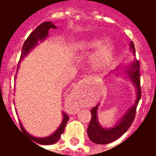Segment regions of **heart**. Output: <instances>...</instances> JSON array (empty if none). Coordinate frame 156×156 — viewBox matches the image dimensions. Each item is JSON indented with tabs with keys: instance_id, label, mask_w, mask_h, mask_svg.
Masks as SVG:
<instances>
[{
	"instance_id": "heart-1",
	"label": "heart",
	"mask_w": 156,
	"mask_h": 156,
	"mask_svg": "<svg viewBox=\"0 0 156 156\" xmlns=\"http://www.w3.org/2000/svg\"><path fill=\"white\" fill-rule=\"evenodd\" d=\"M102 40H93L91 41L85 42L81 45L82 48H94L101 43ZM115 53V45L112 42H106L101 45L92 58L93 64L95 68H104L111 62Z\"/></svg>"
}]
</instances>
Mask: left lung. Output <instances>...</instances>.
I'll list each match as a JSON object with an SVG mask.
<instances>
[{
	"label": "left lung",
	"mask_w": 156,
	"mask_h": 156,
	"mask_svg": "<svg viewBox=\"0 0 156 156\" xmlns=\"http://www.w3.org/2000/svg\"><path fill=\"white\" fill-rule=\"evenodd\" d=\"M129 50L135 55V48L133 41L129 43ZM113 74L116 76L123 77L124 79H129L135 88L136 99L124 115L116 122L113 127L104 128L99 124L98 120V109L99 104L91 109L92 119L87 129L88 135L90 140L94 144H109L113 141L116 140L128 130L130 127L132 122L134 121L135 112L137 108L138 103L141 98L140 89V62L134 58L129 65L118 66L114 71L111 72Z\"/></svg>",
	"instance_id": "1"
}]
</instances>
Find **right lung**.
Masks as SVG:
<instances>
[{
  "label": "right lung",
  "instance_id": "1",
  "mask_svg": "<svg viewBox=\"0 0 156 156\" xmlns=\"http://www.w3.org/2000/svg\"><path fill=\"white\" fill-rule=\"evenodd\" d=\"M51 28L56 29L57 27L55 26V24L53 22H46L41 23V25H39L37 28L33 31V32L29 35V37H27V39L26 40L24 44H23V47H22V54H21V58H20V61L19 62L22 61L23 58L27 56L30 51H32L33 48H35L37 45H38L39 42H41L43 41L46 38L48 37V31ZM19 68V64L17 66V70ZM62 123L60 124V126L57 129V130L55 131L54 133H52L51 135L49 136H47V137H35L32 134H30L26 130L25 128L23 127V125L21 123L20 121V126H21V129H22V131L26 134L28 137H30L32 139V141H34L36 143L40 144H44V145H48V144H55L56 142H58L59 140V139L61 137V134L64 132L65 126L68 123V119H69V117L67 114H65L64 112H62ZM33 142V143H34Z\"/></svg>",
  "mask_w": 156,
  "mask_h": 156
}]
</instances>
